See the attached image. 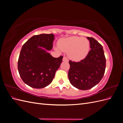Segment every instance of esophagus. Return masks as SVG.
Here are the masks:
<instances>
[{
	"label": "esophagus",
	"instance_id": "34e87169",
	"mask_svg": "<svg viewBox=\"0 0 123 123\" xmlns=\"http://www.w3.org/2000/svg\"><path fill=\"white\" fill-rule=\"evenodd\" d=\"M62 61L63 62H68V59L66 57H64L62 58Z\"/></svg>",
	"mask_w": 123,
	"mask_h": 123
}]
</instances>
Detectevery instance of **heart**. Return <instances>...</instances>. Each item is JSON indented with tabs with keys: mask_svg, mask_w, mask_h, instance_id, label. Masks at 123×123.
I'll use <instances>...</instances> for the list:
<instances>
[{
	"mask_svg": "<svg viewBox=\"0 0 123 123\" xmlns=\"http://www.w3.org/2000/svg\"><path fill=\"white\" fill-rule=\"evenodd\" d=\"M57 45L61 50L68 52L70 59L74 61H80L88 55L90 44L86 38L73 36L59 39ZM55 49L58 51L57 48Z\"/></svg>",
	"mask_w": 123,
	"mask_h": 123,
	"instance_id": "b5f03b06",
	"label": "heart"
}]
</instances>
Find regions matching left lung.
Segmentation results:
<instances>
[{
    "mask_svg": "<svg viewBox=\"0 0 123 123\" xmlns=\"http://www.w3.org/2000/svg\"><path fill=\"white\" fill-rule=\"evenodd\" d=\"M91 50L86 58L79 62L70 61L68 78L74 87L89 90L99 83L105 73L106 58L103 46L92 37H87Z\"/></svg>",
    "mask_w": 123,
    "mask_h": 123,
    "instance_id": "left-lung-1",
    "label": "left lung"
}]
</instances>
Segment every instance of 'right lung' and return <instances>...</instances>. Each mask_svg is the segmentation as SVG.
Here are the masks:
<instances>
[{"label":"right lung","mask_w":123,"mask_h":123,"mask_svg":"<svg viewBox=\"0 0 123 123\" xmlns=\"http://www.w3.org/2000/svg\"><path fill=\"white\" fill-rule=\"evenodd\" d=\"M53 34L32 36L21 48L18 70L24 82L29 86L41 89L50 85L59 68L63 57H53L48 51L53 48Z\"/></svg>","instance_id":"right-lung-1"}]
</instances>
